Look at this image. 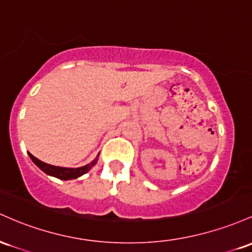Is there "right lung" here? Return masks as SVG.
Instances as JSON below:
<instances>
[{
    "label": "right lung",
    "mask_w": 252,
    "mask_h": 252,
    "mask_svg": "<svg viewBox=\"0 0 252 252\" xmlns=\"http://www.w3.org/2000/svg\"><path fill=\"white\" fill-rule=\"evenodd\" d=\"M28 155H30L31 159L34 162L35 165L38 166V168H40L41 170L45 172V174L57 177V179H59V180L77 179V177H80L83 174H86L87 171H89L90 166L94 165L95 162H96V160H94V162L90 164V165L81 166V168H76V169L62 168V166H55V165H51V164L41 162V160H39L38 158H35L32 154H30V152H28Z\"/></svg>",
    "instance_id": "1"
}]
</instances>
